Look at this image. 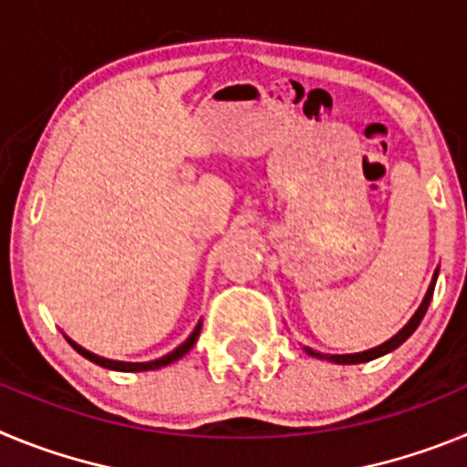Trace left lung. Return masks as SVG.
I'll return each mask as SVG.
<instances>
[{"label": "left lung", "instance_id": "left-lung-1", "mask_svg": "<svg viewBox=\"0 0 467 467\" xmlns=\"http://www.w3.org/2000/svg\"><path fill=\"white\" fill-rule=\"evenodd\" d=\"M437 274H440V269H435V274H432V280H431V285H428L426 296H423V301H420V306L416 308L414 316L410 317V323L404 325V327L400 329L395 337H390L388 341H383L381 346H374V348L362 350V353H344V356H329V353H317V350L308 348V346H304V350H306L308 356L320 358V360H329V362H334V365H360V362H369V360H377V358L386 356V353H390V350H395L398 346H402L404 341L410 339L411 334L416 332V327L420 325V320H423V316H426L428 306H431L432 292H435V283H437Z\"/></svg>", "mask_w": 467, "mask_h": 467}]
</instances>
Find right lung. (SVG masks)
Wrapping results in <instances>:
<instances>
[{
	"mask_svg": "<svg viewBox=\"0 0 467 467\" xmlns=\"http://www.w3.org/2000/svg\"><path fill=\"white\" fill-rule=\"evenodd\" d=\"M198 334H201V323H198L196 327H193V332L189 334L187 341H184V344H180V346H177L175 350H171V353H168V356L159 358V360H150V362H123V360H109V358L95 356V353H90V350H86L84 346H79V344H77V341L69 339L67 334H65V339H67V344L72 346V348L77 350V353H79V356H84L86 360L95 362V365L105 367V369H114V372H151V369H161V367H168V365H172V362H175V360H180V358H182V356H187L189 350L193 348V344H196Z\"/></svg>",
	"mask_w": 467,
	"mask_h": 467,
	"instance_id": "obj_1",
	"label": "right lung"
}]
</instances>
